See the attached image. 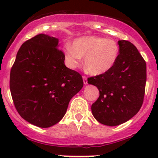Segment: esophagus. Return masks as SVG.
I'll list each match as a JSON object with an SVG mask.
<instances>
[{
	"label": "esophagus",
	"mask_w": 158,
	"mask_h": 158,
	"mask_svg": "<svg viewBox=\"0 0 158 158\" xmlns=\"http://www.w3.org/2000/svg\"><path fill=\"white\" fill-rule=\"evenodd\" d=\"M82 78H83V82H84V84H85V85H87V84H88L87 77L83 76V77H82Z\"/></svg>",
	"instance_id": "1"
}]
</instances>
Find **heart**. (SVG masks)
Returning <instances> with one entry per match:
<instances>
[{
	"label": "heart",
	"mask_w": 158,
	"mask_h": 158,
	"mask_svg": "<svg viewBox=\"0 0 158 158\" xmlns=\"http://www.w3.org/2000/svg\"><path fill=\"white\" fill-rule=\"evenodd\" d=\"M119 51V46L115 40L89 35L76 39L73 46L67 44L64 55L65 62L72 69L76 68L85 57L84 64L88 72L92 75H101L115 66Z\"/></svg>",
	"instance_id": "heart-1"
}]
</instances>
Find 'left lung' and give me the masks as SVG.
<instances>
[{
    "label": "left lung",
    "mask_w": 158,
    "mask_h": 158,
    "mask_svg": "<svg viewBox=\"0 0 158 158\" xmlns=\"http://www.w3.org/2000/svg\"><path fill=\"white\" fill-rule=\"evenodd\" d=\"M119 56L106 73L88 78L97 87L100 96L92 105L99 123L114 127L127 122L139 112L143 103L146 64L138 49L127 40H119Z\"/></svg>",
    "instance_id": "obj_1"
}]
</instances>
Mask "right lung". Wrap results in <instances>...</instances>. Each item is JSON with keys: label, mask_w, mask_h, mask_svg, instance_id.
<instances>
[{"label": "right lung", "mask_w": 158, "mask_h": 158, "mask_svg": "<svg viewBox=\"0 0 158 158\" xmlns=\"http://www.w3.org/2000/svg\"><path fill=\"white\" fill-rule=\"evenodd\" d=\"M58 39L40 34L22 44L10 72V91L19 115L39 127L58 123L83 87L79 73L65 65Z\"/></svg>", "instance_id": "1"}]
</instances>
